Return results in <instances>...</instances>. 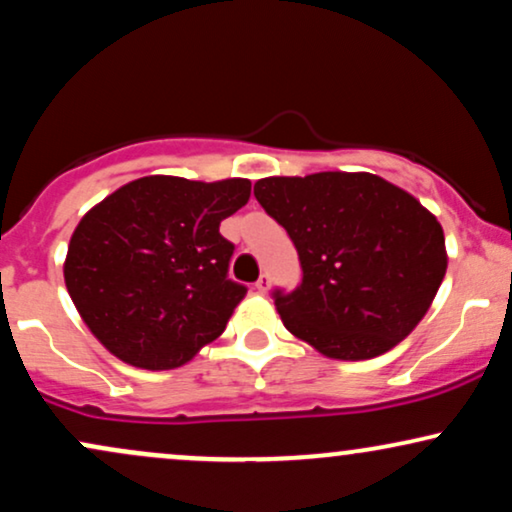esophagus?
<instances>
[{"label":"esophagus","instance_id":"1","mask_svg":"<svg viewBox=\"0 0 512 512\" xmlns=\"http://www.w3.org/2000/svg\"><path fill=\"white\" fill-rule=\"evenodd\" d=\"M269 286H272V281H269V276H267V274H262L260 279L255 281V289H257V293H267V291H269Z\"/></svg>","mask_w":512,"mask_h":512}]
</instances>
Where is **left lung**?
<instances>
[{
	"instance_id": "obj_1",
	"label": "left lung",
	"mask_w": 512,
	"mask_h": 512,
	"mask_svg": "<svg viewBox=\"0 0 512 512\" xmlns=\"http://www.w3.org/2000/svg\"><path fill=\"white\" fill-rule=\"evenodd\" d=\"M255 197L298 250L303 281L274 293L286 330L322 356L366 361L428 313L448 269L443 228L424 204L373 173L262 178Z\"/></svg>"
}]
</instances>
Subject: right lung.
Listing matches in <instances>:
<instances>
[{"mask_svg":"<svg viewBox=\"0 0 512 512\" xmlns=\"http://www.w3.org/2000/svg\"><path fill=\"white\" fill-rule=\"evenodd\" d=\"M250 199V180L146 175L98 202L74 228L64 284L93 337L144 370L192 361L226 330L243 284L228 279L223 219Z\"/></svg>","mask_w":512,"mask_h":512,"instance_id":"right-lung-1","label":"right lung"}]
</instances>
